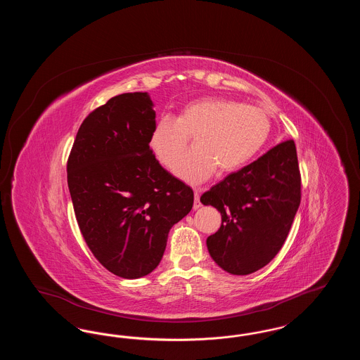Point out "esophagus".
I'll use <instances>...</instances> for the list:
<instances>
[{"label": "esophagus", "instance_id": "34e87169", "mask_svg": "<svg viewBox=\"0 0 360 360\" xmlns=\"http://www.w3.org/2000/svg\"><path fill=\"white\" fill-rule=\"evenodd\" d=\"M193 207L197 210L198 207H201V202H200V188H194V204Z\"/></svg>", "mask_w": 360, "mask_h": 360}]
</instances>
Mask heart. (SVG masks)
Instances as JSON below:
<instances>
[{"instance_id":"obj_1","label":"heart","mask_w":360,"mask_h":360,"mask_svg":"<svg viewBox=\"0 0 360 360\" xmlns=\"http://www.w3.org/2000/svg\"><path fill=\"white\" fill-rule=\"evenodd\" d=\"M270 127L269 116L257 106L205 97L186 103L178 119L163 116L156 121L150 144L160 163L172 167L194 136L196 148L179 157L174 172L198 184L217 169L223 174L239 170L263 147Z\"/></svg>"}]
</instances>
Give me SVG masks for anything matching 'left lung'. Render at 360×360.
Returning <instances> with one entry per match:
<instances>
[{"instance_id": "left-lung-1", "label": "left lung", "mask_w": 360, "mask_h": 360, "mask_svg": "<svg viewBox=\"0 0 360 360\" xmlns=\"http://www.w3.org/2000/svg\"><path fill=\"white\" fill-rule=\"evenodd\" d=\"M201 202L221 213L220 229L206 239L212 259L233 275L264 267L282 248L301 202L294 141H282L229 174L201 195Z\"/></svg>"}]
</instances>
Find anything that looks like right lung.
Here are the masks:
<instances>
[{"label":"right lung","mask_w":360,"mask_h":360,"mask_svg":"<svg viewBox=\"0 0 360 360\" xmlns=\"http://www.w3.org/2000/svg\"><path fill=\"white\" fill-rule=\"evenodd\" d=\"M154 103L124 93L81 124L68 160V184L87 247L106 270L125 279L150 274L174 224L194 193L166 172L150 148Z\"/></svg>","instance_id":"1"}]
</instances>
